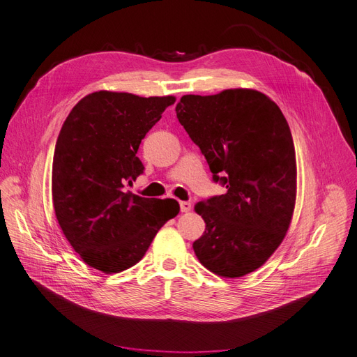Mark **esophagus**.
Here are the masks:
<instances>
[{
    "label": "esophagus",
    "mask_w": 357,
    "mask_h": 357,
    "mask_svg": "<svg viewBox=\"0 0 357 357\" xmlns=\"http://www.w3.org/2000/svg\"><path fill=\"white\" fill-rule=\"evenodd\" d=\"M179 207H181L182 213H188L192 206H191L190 201H179Z\"/></svg>",
    "instance_id": "34e87169"
}]
</instances>
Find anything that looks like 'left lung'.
<instances>
[{"label": "left lung", "mask_w": 357, "mask_h": 357, "mask_svg": "<svg viewBox=\"0 0 357 357\" xmlns=\"http://www.w3.org/2000/svg\"><path fill=\"white\" fill-rule=\"evenodd\" d=\"M176 116L226 187L195 206L206 222L192 243L206 268L242 277L259 268L282 243L296 198V158L289 123L270 98L230 89L182 96Z\"/></svg>", "instance_id": "obj_1"}]
</instances>
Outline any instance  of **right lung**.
<instances>
[{
	"label": "right lung",
	"mask_w": 357,
	"mask_h": 357,
	"mask_svg": "<svg viewBox=\"0 0 357 357\" xmlns=\"http://www.w3.org/2000/svg\"><path fill=\"white\" fill-rule=\"evenodd\" d=\"M174 96L95 91L77 103L59 131L52 166L58 223L93 268L119 273L140 261L159 229L179 213L175 199L127 192L144 172L138 147Z\"/></svg>",
	"instance_id": "right-lung-1"
}]
</instances>
